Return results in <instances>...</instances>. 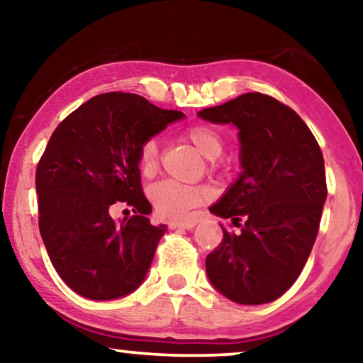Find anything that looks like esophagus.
Masks as SVG:
<instances>
[{
	"mask_svg": "<svg viewBox=\"0 0 363 363\" xmlns=\"http://www.w3.org/2000/svg\"><path fill=\"white\" fill-rule=\"evenodd\" d=\"M196 221L193 220H188V221H170L168 223V228L170 230H178V228H183V230H191V228H195Z\"/></svg>",
	"mask_w": 363,
	"mask_h": 363,
	"instance_id": "34e87169",
	"label": "esophagus"
}]
</instances>
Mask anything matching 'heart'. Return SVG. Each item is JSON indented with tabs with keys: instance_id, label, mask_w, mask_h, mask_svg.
I'll list each match as a JSON object with an SVG mask.
<instances>
[{
	"instance_id": "obj_1",
	"label": "heart",
	"mask_w": 363,
	"mask_h": 363,
	"mask_svg": "<svg viewBox=\"0 0 363 363\" xmlns=\"http://www.w3.org/2000/svg\"><path fill=\"white\" fill-rule=\"evenodd\" d=\"M185 138L206 158H216L223 153L225 140L215 127L196 123L185 130ZM140 170L148 175L158 165V142L150 138L143 143L138 155ZM211 190L205 185H182L177 182H160L150 188V200L155 211L163 218L185 216L191 208L210 200Z\"/></svg>"
}]
</instances>
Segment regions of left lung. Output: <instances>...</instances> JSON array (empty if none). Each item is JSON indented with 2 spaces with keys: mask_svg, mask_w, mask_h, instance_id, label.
Instances as JSON below:
<instances>
[{
  "mask_svg": "<svg viewBox=\"0 0 363 363\" xmlns=\"http://www.w3.org/2000/svg\"><path fill=\"white\" fill-rule=\"evenodd\" d=\"M198 116L235 123L241 142V175L210 208L241 231L221 225L223 241L206 256L208 277L238 304L276 301L299 277L319 231L327 198L319 143L291 107L261 92Z\"/></svg>",
  "mask_w": 363,
  "mask_h": 363,
  "instance_id": "1",
  "label": "left lung"
}]
</instances>
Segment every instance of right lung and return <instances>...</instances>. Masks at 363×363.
Wrapping results in <instances>:
<instances>
[{"label":"right lung","instance_id":"1","mask_svg":"<svg viewBox=\"0 0 363 363\" xmlns=\"http://www.w3.org/2000/svg\"><path fill=\"white\" fill-rule=\"evenodd\" d=\"M137 94H99L64 118L36 168L39 231L54 269L94 301L130 294L145 279L167 226L150 225L138 155L182 118ZM122 202L134 215L110 216Z\"/></svg>","mask_w":363,"mask_h":363}]
</instances>
